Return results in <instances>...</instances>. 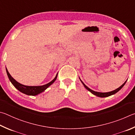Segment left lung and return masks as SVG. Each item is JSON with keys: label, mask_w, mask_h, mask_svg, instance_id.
I'll return each instance as SVG.
<instances>
[{"label": "left lung", "mask_w": 135, "mask_h": 135, "mask_svg": "<svg viewBox=\"0 0 135 135\" xmlns=\"http://www.w3.org/2000/svg\"><path fill=\"white\" fill-rule=\"evenodd\" d=\"M79 79L81 80V79H80V78H79ZM81 82L82 83V84L84 85V86H85V88L87 89V90H88L89 92H91V93L92 94H94V95H95L97 96V97H102V98H103V97H109V96H110V95H113V94H115V93H117L118 91H120V89H121L123 88V86L124 85L127 81H125L124 83L123 84V85H122L120 86L119 87V88H117L116 89H115V90H114V91L108 92V93H100V92L94 91H93V90H92V89H91L90 88H89L87 86H86L85 85V84L84 83V82L81 81Z\"/></svg>", "instance_id": "obj_1"}]
</instances>
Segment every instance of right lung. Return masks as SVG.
<instances>
[{"instance_id": "add662e5", "label": "right lung", "mask_w": 135, "mask_h": 135, "mask_svg": "<svg viewBox=\"0 0 135 135\" xmlns=\"http://www.w3.org/2000/svg\"><path fill=\"white\" fill-rule=\"evenodd\" d=\"M6 73H7V75H8L9 79L11 82V83L13 85L15 86L18 90L21 92V93H22L28 95L34 96V95H37L40 93H41L42 92H43L46 90L49 86H50L52 84L54 83V82L56 81L57 79V74L56 77L54 78L52 80L51 82H50L49 83L47 84L46 85H44L26 86V85H22L20 83H19V82L16 81L15 79H14L12 77L10 74L9 73L8 69H6Z\"/></svg>"}]
</instances>
